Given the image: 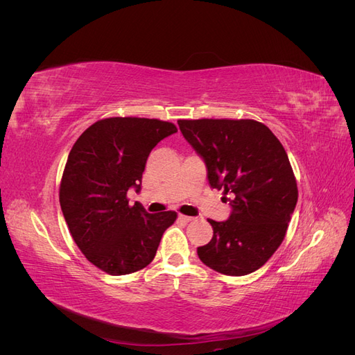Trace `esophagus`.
<instances>
[{"label":"esophagus","mask_w":355,"mask_h":355,"mask_svg":"<svg viewBox=\"0 0 355 355\" xmlns=\"http://www.w3.org/2000/svg\"><path fill=\"white\" fill-rule=\"evenodd\" d=\"M179 219L182 220V222H185V223H188V222H191L192 219H194V218H192V216H185V214H179Z\"/></svg>","instance_id":"34e87169"}]
</instances>
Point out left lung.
Returning <instances> with one entry per match:
<instances>
[{
    "instance_id": "obj_1",
    "label": "left lung",
    "mask_w": 355,
    "mask_h": 355,
    "mask_svg": "<svg viewBox=\"0 0 355 355\" xmlns=\"http://www.w3.org/2000/svg\"><path fill=\"white\" fill-rule=\"evenodd\" d=\"M182 135L202 158L210 188L230 201L227 220L209 219L213 239L200 261L225 275H247L284 240L297 202L292 166L280 141L254 120H179Z\"/></svg>"
}]
</instances>
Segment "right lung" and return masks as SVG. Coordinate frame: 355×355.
<instances>
[{
	"label": "right lung",
	"instance_id": "obj_1",
	"mask_svg": "<svg viewBox=\"0 0 355 355\" xmlns=\"http://www.w3.org/2000/svg\"><path fill=\"white\" fill-rule=\"evenodd\" d=\"M175 124L115 116L90 125L73 144L60 182L59 201L75 244L111 275H125L151 262L175 211L148 213L128 206L127 192H141L149 153Z\"/></svg>",
	"mask_w": 355,
	"mask_h": 355
}]
</instances>
